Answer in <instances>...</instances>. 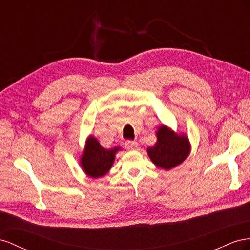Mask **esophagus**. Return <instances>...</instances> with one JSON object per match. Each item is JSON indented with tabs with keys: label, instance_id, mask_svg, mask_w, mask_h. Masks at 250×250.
Returning a JSON list of instances; mask_svg holds the SVG:
<instances>
[{
	"label": "esophagus",
	"instance_id": "esophagus-1",
	"mask_svg": "<svg viewBox=\"0 0 250 250\" xmlns=\"http://www.w3.org/2000/svg\"><path fill=\"white\" fill-rule=\"evenodd\" d=\"M125 147L126 149H135V148L138 147V142L133 141V140H126L125 142Z\"/></svg>",
	"mask_w": 250,
	"mask_h": 250
}]
</instances>
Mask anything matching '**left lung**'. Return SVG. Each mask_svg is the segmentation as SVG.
Listing matches in <instances>:
<instances>
[{"label": "left lung", "instance_id": "obj_1", "mask_svg": "<svg viewBox=\"0 0 250 250\" xmlns=\"http://www.w3.org/2000/svg\"><path fill=\"white\" fill-rule=\"evenodd\" d=\"M156 136V144L146 149L149 159L156 167L167 170L181 165L188 157L191 146L184 133H176L167 125H161Z\"/></svg>", "mask_w": 250, "mask_h": 250}]
</instances>
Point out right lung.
Here are the masks:
<instances>
[{
  "label": "right lung",
  "instance_id": "1",
  "mask_svg": "<svg viewBox=\"0 0 250 250\" xmlns=\"http://www.w3.org/2000/svg\"><path fill=\"white\" fill-rule=\"evenodd\" d=\"M120 149V146L104 148L94 136H89L80 157L81 167L90 178H102L109 173L115 160V155Z\"/></svg>",
  "mask_w": 250,
  "mask_h": 250
}]
</instances>
